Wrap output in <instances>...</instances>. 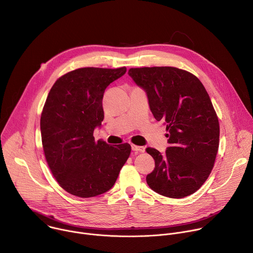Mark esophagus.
Here are the masks:
<instances>
[{
    "label": "esophagus",
    "mask_w": 253,
    "mask_h": 253,
    "mask_svg": "<svg viewBox=\"0 0 253 253\" xmlns=\"http://www.w3.org/2000/svg\"><path fill=\"white\" fill-rule=\"evenodd\" d=\"M131 148H132V150L135 151V152H140V153H142V152L145 151V147H143V146H137V145H134V144H132Z\"/></svg>",
    "instance_id": "34e87169"
}]
</instances>
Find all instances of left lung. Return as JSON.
I'll list each match as a JSON object with an SVG mask.
<instances>
[{"instance_id":"left-lung-1","label":"left lung","mask_w":253,"mask_h":253,"mask_svg":"<svg viewBox=\"0 0 253 253\" xmlns=\"http://www.w3.org/2000/svg\"><path fill=\"white\" fill-rule=\"evenodd\" d=\"M128 74L168 131L165 154L146 149L155 160L147 184L170 198L193 194L211 173L219 146V122L208 93L196 76L175 67L131 68Z\"/></svg>"}]
</instances>
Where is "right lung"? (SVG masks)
I'll use <instances>...</instances> for the list:
<instances>
[{"instance_id": "right-lung-1", "label": "right lung", "mask_w": 253, "mask_h": 253, "mask_svg": "<svg viewBox=\"0 0 253 253\" xmlns=\"http://www.w3.org/2000/svg\"><path fill=\"white\" fill-rule=\"evenodd\" d=\"M126 70L80 68L60 77L49 92L40 121L43 149L57 182L72 195L88 198L110 190L130 155V144L111 146L93 136L104 119L105 89Z\"/></svg>"}]
</instances>
